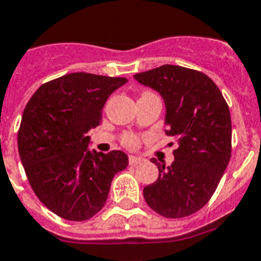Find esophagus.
Instances as JSON below:
<instances>
[{
  "label": "esophagus",
  "mask_w": 261,
  "mask_h": 261,
  "mask_svg": "<svg viewBox=\"0 0 261 261\" xmlns=\"http://www.w3.org/2000/svg\"><path fill=\"white\" fill-rule=\"evenodd\" d=\"M128 162H130L131 166H137V164L142 163V162H143V159L139 156H134V155H131V156L128 158Z\"/></svg>",
  "instance_id": "34e87169"
}]
</instances>
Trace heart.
<instances>
[{
  "mask_svg": "<svg viewBox=\"0 0 261 261\" xmlns=\"http://www.w3.org/2000/svg\"><path fill=\"white\" fill-rule=\"evenodd\" d=\"M124 143L127 144V146H130V147H134V146H137L138 144V138L135 137V135H126L124 137Z\"/></svg>",
  "mask_w": 261,
  "mask_h": 261,
  "instance_id": "b5f03b06",
  "label": "heart"
}]
</instances>
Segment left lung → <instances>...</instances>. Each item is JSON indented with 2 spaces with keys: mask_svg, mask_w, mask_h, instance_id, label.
<instances>
[{
  "mask_svg": "<svg viewBox=\"0 0 261 261\" xmlns=\"http://www.w3.org/2000/svg\"><path fill=\"white\" fill-rule=\"evenodd\" d=\"M134 80L162 97L164 133L176 143L171 166L152 161L159 176L143 188L144 200L164 218L192 215L210 200L228 166V106L214 81L196 70L163 65L135 74Z\"/></svg>",
  "mask_w": 261,
  "mask_h": 261,
  "instance_id": "8db88e82",
  "label": "left lung"
}]
</instances>
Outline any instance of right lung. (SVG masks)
Returning a JSON list of instances; mask_svg holds the SVG:
<instances>
[{
    "mask_svg": "<svg viewBox=\"0 0 261 261\" xmlns=\"http://www.w3.org/2000/svg\"><path fill=\"white\" fill-rule=\"evenodd\" d=\"M126 78L71 73L45 83L26 105L18 152L33 191L51 212L82 222L102 210L114 175L128 164L123 151L90 150L107 98Z\"/></svg>",
    "mask_w": 261,
    "mask_h": 261,
    "instance_id": "add662e5",
    "label": "right lung"
}]
</instances>
